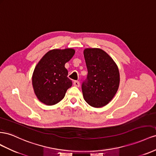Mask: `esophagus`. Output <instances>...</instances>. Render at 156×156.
I'll use <instances>...</instances> for the list:
<instances>
[{"label": "esophagus", "instance_id": "1", "mask_svg": "<svg viewBox=\"0 0 156 156\" xmlns=\"http://www.w3.org/2000/svg\"><path fill=\"white\" fill-rule=\"evenodd\" d=\"M73 84H74V86H76V87H80V82L78 81H74Z\"/></svg>", "mask_w": 156, "mask_h": 156}]
</instances>
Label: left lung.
I'll use <instances>...</instances> for the list:
<instances>
[{
	"label": "left lung",
	"mask_w": 156,
	"mask_h": 156,
	"mask_svg": "<svg viewBox=\"0 0 156 156\" xmlns=\"http://www.w3.org/2000/svg\"><path fill=\"white\" fill-rule=\"evenodd\" d=\"M83 55L87 69V78L82 84L83 98L93 107H103L112 99L118 91V68L101 49H85Z\"/></svg>",
	"instance_id": "8db88e82"
}]
</instances>
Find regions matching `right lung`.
<instances>
[{"instance_id":"obj_1","label":"right lung","mask_w":156,"mask_h":156,"mask_svg":"<svg viewBox=\"0 0 156 156\" xmlns=\"http://www.w3.org/2000/svg\"><path fill=\"white\" fill-rule=\"evenodd\" d=\"M73 49L49 51L38 62L33 75V86L40 101L46 105L58 103L63 99L66 90L72 86L67 77L65 65L74 55Z\"/></svg>"}]
</instances>
